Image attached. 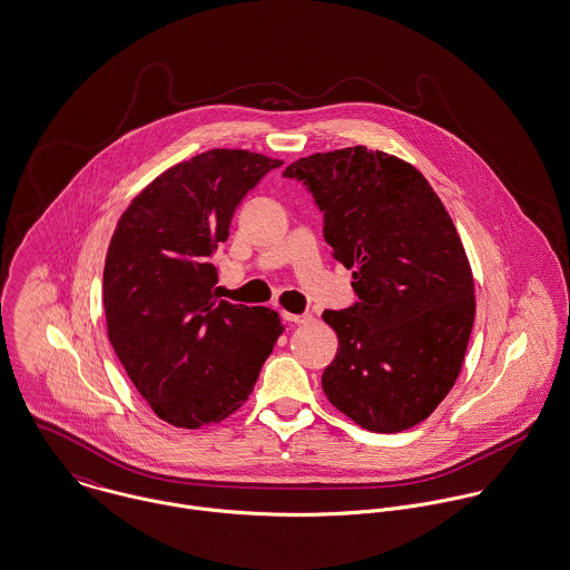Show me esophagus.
Instances as JSON below:
<instances>
[{
    "mask_svg": "<svg viewBox=\"0 0 570 570\" xmlns=\"http://www.w3.org/2000/svg\"><path fill=\"white\" fill-rule=\"evenodd\" d=\"M284 318L291 321V323H311L313 315L306 313V315H293V313H284Z\"/></svg>",
    "mask_w": 570,
    "mask_h": 570,
    "instance_id": "esophagus-1",
    "label": "esophagus"
}]
</instances>
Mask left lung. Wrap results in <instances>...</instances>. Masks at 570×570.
I'll return each instance as SVG.
<instances>
[{
	"instance_id": "obj_1",
	"label": "left lung",
	"mask_w": 570,
	"mask_h": 570,
	"mask_svg": "<svg viewBox=\"0 0 570 570\" xmlns=\"http://www.w3.org/2000/svg\"><path fill=\"white\" fill-rule=\"evenodd\" d=\"M323 209L325 243L352 271L358 304L325 311L338 352L327 400L374 433L424 422L463 367L474 323L470 259L440 196L411 164L350 146L293 161Z\"/></svg>"
}]
</instances>
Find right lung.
<instances>
[{"label": "right lung", "instance_id": "1", "mask_svg": "<svg viewBox=\"0 0 570 570\" xmlns=\"http://www.w3.org/2000/svg\"><path fill=\"white\" fill-rule=\"evenodd\" d=\"M282 164L243 148L205 150L139 191L111 236L102 279L109 341L153 413L177 429L238 411L284 332L271 308L218 299L209 262L240 198Z\"/></svg>", "mask_w": 570, "mask_h": 570}]
</instances>
